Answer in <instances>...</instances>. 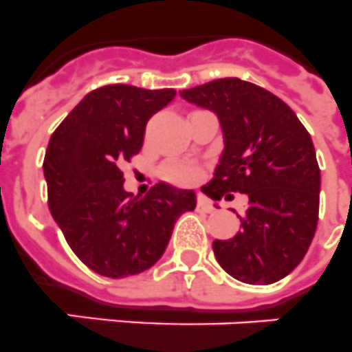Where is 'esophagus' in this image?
Listing matches in <instances>:
<instances>
[{"label":"esophagus","mask_w":352,"mask_h":352,"mask_svg":"<svg viewBox=\"0 0 352 352\" xmlns=\"http://www.w3.org/2000/svg\"><path fill=\"white\" fill-rule=\"evenodd\" d=\"M197 208H199L200 211H206V212H211L212 209H214V208H212L211 200H208V199H206V197H202V195H200V197H199Z\"/></svg>","instance_id":"obj_1"}]
</instances>
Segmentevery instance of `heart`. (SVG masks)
I'll return each mask as SVG.
<instances>
[{"instance_id":"obj_1","label":"heart","mask_w":352,"mask_h":352,"mask_svg":"<svg viewBox=\"0 0 352 352\" xmlns=\"http://www.w3.org/2000/svg\"><path fill=\"white\" fill-rule=\"evenodd\" d=\"M168 175L181 184H193V182L199 181L200 171L193 166H173L168 170Z\"/></svg>"}]
</instances>
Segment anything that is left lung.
<instances>
[{
    "instance_id": "left-lung-1",
    "label": "left lung",
    "mask_w": 352,
    "mask_h": 352,
    "mask_svg": "<svg viewBox=\"0 0 352 352\" xmlns=\"http://www.w3.org/2000/svg\"><path fill=\"white\" fill-rule=\"evenodd\" d=\"M179 94L220 121L223 150L204 193L249 197L241 231L212 241L217 261L241 283L279 281L302 261L317 229L320 170L311 135L281 98L240 78Z\"/></svg>"
}]
</instances>
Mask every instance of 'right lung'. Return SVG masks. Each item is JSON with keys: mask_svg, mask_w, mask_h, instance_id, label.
<instances>
[{"mask_svg": "<svg viewBox=\"0 0 352 352\" xmlns=\"http://www.w3.org/2000/svg\"><path fill=\"white\" fill-rule=\"evenodd\" d=\"M175 89L114 84L85 94L50 138L44 157L48 206L71 250L100 276L120 279L161 259L193 190L159 182L134 197L123 188L125 161L140 152L152 114Z\"/></svg>", "mask_w": 352, "mask_h": 352, "instance_id": "right-lung-1", "label": "right lung"}]
</instances>
